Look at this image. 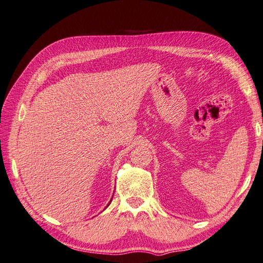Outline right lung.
Returning a JSON list of instances; mask_svg holds the SVG:
<instances>
[{"mask_svg": "<svg viewBox=\"0 0 263 263\" xmlns=\"http://www.w3.org/2000/svg\"><path fill=\"white\" fill-rule=\"evenodd\" d=\"M110 201H111V200H110ZM109 205H110V202H109V203H108V206H109ZM108 206H107V207H108Z\"/></svg>", "mask_w": 263, "mask_h": 263, "instance_id": "obj_1", "label": "right lung"}]
</instances>
